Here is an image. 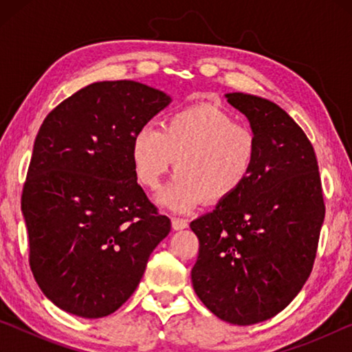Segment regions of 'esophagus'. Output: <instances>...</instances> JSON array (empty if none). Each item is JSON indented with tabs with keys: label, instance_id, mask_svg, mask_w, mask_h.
<instances>
[{
	"label": "esophagus",
	"instance_id": "obj_1",
	"mask_svg": "<svg viewBox=\"0 0 352 352\" xmlns=\"http://www.w3.org/2000/svg\"><path fill=\"white\" fill-rule=\"evenodd\" d=\"M186 226H188V220H184V219H178V217H174V219H172V228H174L175 231L186 228Z\"/></svg>",
	"mask_w": 352,
	"mask_h": 352
}]
</instances>
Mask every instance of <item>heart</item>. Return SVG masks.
<instances>
[{
	"label": "heart",
	"mask_w": 352,
	"mask_h": 352,
	"mask_svg": "<svg viewBox=\"0 0 352 352\" xmlns=\"http://www.w3.org/2000/svg\"><path fill=\"white\" fill-rule=\"evenodd\" d=\"M135 177L155 189L175 160L178 175L158 201L183 212L219 205L248 180L258 158V136L222 107L194 104L169 113L162 130L141 127L130 146Z\"/></svg>",
	"instance_id": "1"
}]
</instances>
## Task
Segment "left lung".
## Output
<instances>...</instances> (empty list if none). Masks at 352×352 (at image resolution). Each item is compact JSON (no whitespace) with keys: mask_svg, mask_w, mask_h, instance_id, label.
<instances>
[{"mask_svg":"<svg viewBox=\"0 0 352 352\" xmlns=\"http://www.w3.org/2000/svg\"><path fill=\"white\" fill-rule=\"evenodd\" d=\"M258 136L245 184L190 222L199 256L190 278L200 301L220 320L248 326L289 306L311 275L324 220L314 147L272 100L230 93Z\"/></svg>","mask_w":352,"mask_h":352,"instance_id":"obj_1","label":"left lung"}]
</instances>
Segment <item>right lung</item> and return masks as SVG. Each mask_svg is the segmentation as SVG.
I'll use <instances>...</instances> for the list:
<instances>
[{"mask_svg": "<svg viewBox=\"0 0 352 352\" xmlns=\"http://www.w3.org/2000/svg\"><path fill=\"white\" fill-rule=\"evenodd\" d=\"M169 102L140 82H96L41 124L21 211L32 275L62 311L82 318L118 311L169 234V217L136 183L130 158L133 135Z\"/></svg>", "mask_w": 352, "mask_h": 352, "instance_id": "right-lung-1", "label": "right lung"}]
</instances>
